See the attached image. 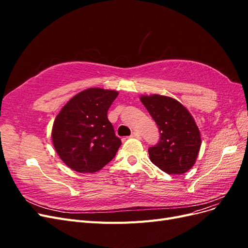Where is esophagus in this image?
<instances>
[{
  "label": "esophagus",
  "instance_id": "34e87169",
  "mask_svg": "<svg viewBox=\"0 0 248 248\" xmlns=\"http://www.w3.org/2000/svg\"><path fill=\"white\" fill-rule=\"evenodd\" d=\"M131 138H133V139H140V134L139 132H137V131H133L131 133Z\"/></svg>",
  "mask_w": 248,
  "mask_h": 248
}]
</instances>
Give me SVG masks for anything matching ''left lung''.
Returning a JSON list of instances; mask_svg holds the SVG:
<instances>
[{"label":"left lung","instance_id":"8db88e82","mask_svg":"<svg viewBox=\"0 0 248 248\" xmlns=\"http://www.w3.org/2000/svg\"><path fill=\"white\" fill-rule=\"evenodd\" d=\"M140 99L160 133L158 144L148 150L150 160L170 175L189 170L202 145L199 127L190 112L171 97L153 94L142 95Z\"/></svg>","mask_w":248,"mask_h":248}]
</instances>
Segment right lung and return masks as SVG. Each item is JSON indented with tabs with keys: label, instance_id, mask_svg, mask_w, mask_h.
I'll return each instance as SVG.
<instances>
[{
	"label": "right lung",
	"instance_id": "1",
	"mask_svg": "<svg viewBox=\"0 0 248 248\" xmlns=\"http://www.w3.org/2000/svg\"><path fill=\"white\" fill-rule=\"evenodd\" d=\"M118 94L90 88L60 110L52 125V144L71 170L81 174L98 171L115 157L122 142L108 121V110Z\"/></svg>",
	"mask_w": 248,
	"mask_h": 248
}]
</instances>
